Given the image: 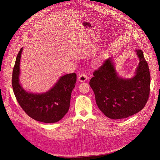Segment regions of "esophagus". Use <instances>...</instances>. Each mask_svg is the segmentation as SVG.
I'll list each match as a JSON object with an SVG mask.
<instances>
[{
	"label": "esophagus",
	"instance_id": "obj_1",
	"mask_svg": "<svg viewBox=\"0 0 160 160\" xmlns=\"http://www.w3.org/2000/svg\"><path fill=\"white\" fill-rule=\"evenodd\" d=\"M88 76L86 74H80L79 77H78V81L81 82H86L88 80Z\"/></svg>",
	"mask_w": 160,
	"mask_h": 160
}]
</instances>
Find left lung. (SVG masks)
<instances>
[{"instance_id":"8db88e82","label":"left lung","mask_w":160,"mask_h":160,"mask_svg":"<svg viewBox=\"0 0 160 160\" xmlns=\"http://www.w3.org/2000/svg\"><path fill=\"white\" fill-rule=\"evenodd\" d=\"M139 65L131 78H123L117 72L115 63L109 58L93 72L89 85L97 105L108 118H127L140 112L147 102L150 75L148 65L141 50H136Z\"/></svg>"}]
</instances>
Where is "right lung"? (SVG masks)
<instances>
[{
	"mask_svg": "<svg viewBox=\"0 0 160 160\" xmlns=\"http://www.w3.org/2000/svg\"><path fill=\"white\" fill-rule=\"evenodd\" d=\"M22 51V48L17 56L12 74V88L17 100L25 113L36 121L45 123L59 121L68 112L77 74L62 76L45 93H30L22 88L19 82Z\"/></svg>",
	"mask_w": 160,
	"mask_h": 160,
	"instance_id": "obj_1",
	"label": "right lung"
}]
</instances>
